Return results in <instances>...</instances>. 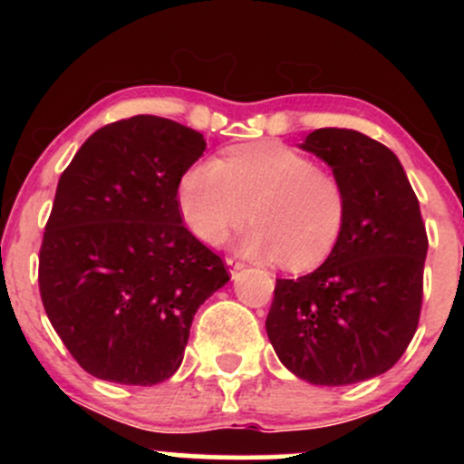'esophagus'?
I'll return each instance as SVG.
<instances>
[{"label":"esophagus","instance_id":"obj_1","mask_svg":"<svg viewBox=\"0 0 464 464\" xmlns=\"http://www.w3.org/2000/svg\"><path fill=\"white\" fill-rule=\"evenodd\" d=\"M227 266H228V273L231 276H237L239 270H244V262H239L236 257H227Z\"/></svg>","mask_w":464,"mask_h":464}]
</instances>
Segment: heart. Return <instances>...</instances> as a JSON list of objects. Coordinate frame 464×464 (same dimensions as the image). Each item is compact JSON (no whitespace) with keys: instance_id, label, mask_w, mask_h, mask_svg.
I'll return each mask as SVG.
<instances>
[{"instance_id":"1","label":"heart","mask_w":464,"mask_h":464,"mask_svg":"<svg viewBox=\"0 0 464 464\" xmlns=\"http://www.w3.org/2000/svg\"><path fill=\"white\" fill-rule=\"evenodd\" d=\"M185 225L207 244L255 220L239 239L244 253L285 268H314L332 255L349 218L343 179L284 143L237 146L222 159L191 163L179 180Z\"/></svg>"}]
</instances>
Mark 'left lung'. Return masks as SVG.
<instances>
[{
	"mask_svg": "<svg viewBox=\"0 0 464 464\" xmlns=\"http://www.w3.org/2000/svg\"><path fill=\"white\" fill-rule=\"evenodd\" d=\"M303 150L343 179L349 218L323 266L276 279L266 332L287 371L347 386L397 364L419 324L428 233L391 148L358 130L318 129Z\"/></svg>",
	"mask_w": 464,
	"mask_h": 464,
	"instance_id": "left-lung-1",
	"label": "left lung"
}]
</instances>
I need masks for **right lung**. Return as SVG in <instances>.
I'll list each match as a JSON object with an SVG mask.
<instances>
[{"instance_id":"add662e5","label":"right lung","mask_w":464,"mask_h":464,"mask_svg":"<svg viewBox=\"0 0 464 464\" xmlns=\"http://www.w3.org/2000/svg\"><path fill=\"white\" fill-rule=\"evenodd\" d=\"M205 148L179 121L135 115L95 130L61 174L39 253L41 301L98 380L172 377L194 314L228 281L180 218L179 180Z\"/></svg>"}]
</instances>
